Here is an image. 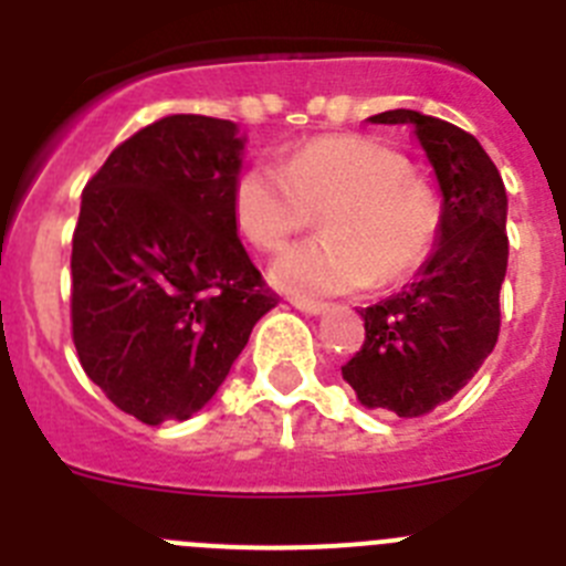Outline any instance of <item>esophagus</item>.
<instances>
[{
  "label": "esophagus",
  "instance_id": "1",
  "mask_svg": "<svg viewBox=\"0 0 566 566\" xmlns=\"http://www.w3.org/2000/svg\"><path fill=\"white\" fill-rule=\"evenodd\" d=\"M292 306L297 308V312L308 314V317H317V314H326L328 306L326 303H319V300H303V297H294Z\"/></svg>",
  "mask_w": 566,
  "mask_h": 566
}]
</instances>
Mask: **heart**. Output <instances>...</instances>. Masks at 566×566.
Instances as JSON below:
<instances>
[{
    "label": "heart",
    "instance_id": "obj_1",
    "mask_svg": "<svg viewBox=\"0 0 566 566\" xmlns=\"http://www.w3.org/2000/svg\"><path fill=\"white\" fill-rule=\"evenodd\" d=\"M402 155L371 138H317L283 161H258L232 189L234 223L254 247L277 249L326 214V238L289 247L269 277L297 297L354 294L422 266L439 232L431 189Z\"/></svg>",
    "mask_w": 566,
    "mask_h": 566
}]
</instances>
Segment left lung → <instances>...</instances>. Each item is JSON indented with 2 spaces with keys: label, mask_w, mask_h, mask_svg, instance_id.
I'll return each mask as SVG.
<instances>
[{
  "label": "left lung",
  "mask_w": 566,
  "mask_h": 566,
  "mask_svg": "<svg viewBox=\"0 0 566 566\" xmlns=\"http://www.w3.org/2000/svg\"><path fill=\"white\" fill-rule=\"evenodd\" d=\"M368 122L413 129L437 175L442 214L411 286L359 312L365 343L343 365V379L371 411L422 417L462 391L499 339L507 192L496 164L464 129L417 109Z\"/></svg>",
  "instance_id": "1"
}]
</instances>
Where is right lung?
<instances>
[{
	"label": "right lung",
	"instance_id": "add662e5",
	"mask_svg": "<svg viewBox=\"0 0 566 566\" xmlns=\"http://www.w3.org/2000/svg\"><path fill=\"white\" fill-rule=\"evenodd\" d=\"M247 135L167 115L115 147L73 232V343L84 374L144 424L198 413L277 306L238 238Z\"/></svg>",
	"mask_w": 566,
	"mask_h": 566
}]
</instances>
